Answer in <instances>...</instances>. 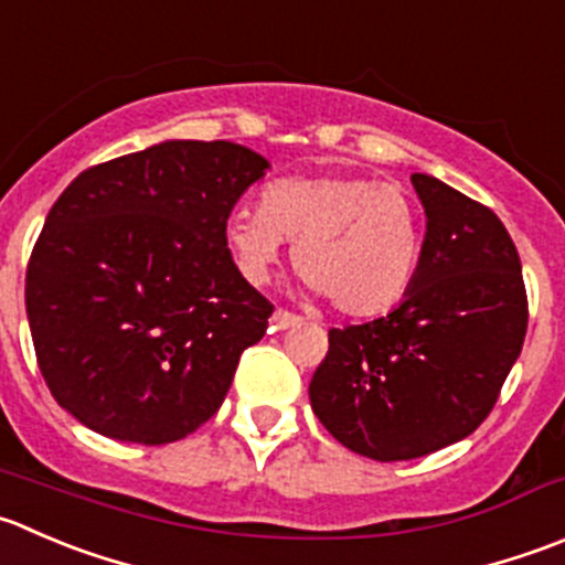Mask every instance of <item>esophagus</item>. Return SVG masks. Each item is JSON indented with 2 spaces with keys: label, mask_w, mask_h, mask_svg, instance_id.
<instances>
[{
  "label": "esophagus",
  "mask_w": 565,
  "mask_h": 565,
  "mask_svg": "<svg viewBox=\"0 0 565 565\" xmlns=\"http://www.w3.org/2000/svg\"><path fill=\"white\" fill-rule=\"evenodd\" d=\"M300 317L295 315V311H287V309H276V315H273V328H278V331H284V328H292L298 326Z\"/></svg>",
  "instance_id": "34e87169"
}]
</instances>
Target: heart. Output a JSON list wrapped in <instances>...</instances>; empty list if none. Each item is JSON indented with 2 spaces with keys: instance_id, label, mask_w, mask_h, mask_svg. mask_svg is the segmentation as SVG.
I'll list each match as a JSON object with an SVG mask.
<instances>
[{
  "instance_id": "heart-1",
  "label": "heart",
  "mask_w": 565,
  "mask_h": 565,
  "mask_svg": "<svg viewBox=\"0 0 565 565\" xmlns=\"http://www.w3.org/2000/svg\"><path fill=\"white\" fill-rule=\"evenodd\" d=\"M226 245L248 281L270 278L284 239L309 289L339 315L375 317L414 281L419 212L408 193L366 177H287L262 190V206L228 215Z\"/></svg>"
}]
</instances>
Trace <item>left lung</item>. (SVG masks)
<instances>
[{"instance_id":"8db88e82","label":"left lung","mask_w":565,"mask_h":565,"mask_svg":"<svg viewBox=\"0 0 565 565\" xmlns=\"http://www.w3.org/2000/svg\"><path fill=\"white\" fill-rule=\"evenodd\" d=\"M428 232L405 300L331 328L309 399L328 434L375 461H411L467 439L491 414L527 333L511 234L489 206L414 173Z\"/></svg>"}]
</instances>
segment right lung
<instances>
[{"instance_id": "right-lung-1", "label": "right lung", "mask_w": 565, "mask_h": 565, "mask_svg": "<svg viewBox=\"0 0 565 565\" xmlns=\"http://www.w3.org/2000/svg\"><path fill=\"white\" fill-rule=\"evenodd\" d=\"M270 162L228 140H166L82 171L26 265V320L52 397L85 428L168 445L226 397L273 303L226 245Z\"/></svg>"}]
</instances>
